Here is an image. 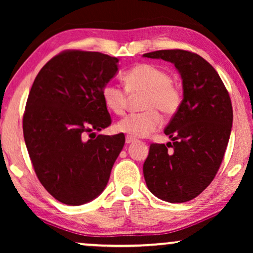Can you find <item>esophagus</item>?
<instances>
[{
	"instance_id": "esophagus-1",
	"label": "esophagus",
	"mask_w": 253,
	"mask_h": 253,
	"mask_svg": "<svg viewBox=\"0 0 253 253\" xmlns=\"http://www.w3.org/2000/svg\"><path fill=\"white\" fill-rule=\"evenodd\" d=\"M133 141H134V139L132 137H129V136L126 137V144H131V143H133Z\"/></svg>"
}]
</instances>
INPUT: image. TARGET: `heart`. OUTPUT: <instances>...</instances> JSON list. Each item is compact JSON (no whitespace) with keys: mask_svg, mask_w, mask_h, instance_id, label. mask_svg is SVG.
<instances>
[{"mask_svg":"<svg viewBox=\"0 0 253 253\" xmlns=\"http://www.w3.org/2000/svg\"><path fill=\"white\" fill-rule=\"evenodd\" d=\"M126 89L132 94L145 93L141 113L130 114L116 124L119 132L132 138H143L161 126V115L172 116L182 102L181 91L171 83V77L164 69L152 64H139L124 75ZM102 100L107 109L117 115L124 113L127 93L121 86L108 83L102 88Z\"/></svg>","mask_w":253,"mask_h":253,"instance_id":"obj_1","label":"heart"}]
</instances>
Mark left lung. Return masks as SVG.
I'll return each instance as SVG.
<instances>
[{"instance_id": "8db88e82", "label": "left lung", "mask_w": 253, "mask_h": 253, "mask_svg": "<svg viewBox=\"0 0 253 253\" xmlns=\"http://www.w3.org/2000/svg\"><path fill=\"white\" fill-rule=\"evenodd\" d=\"M175 65L183 100L165 129L171 143L152 144L143 171L159 199L185 203L200 195L219 170L233 126V107L220 76L202 56L182 49L143 55Z\"/></svg>"}]
</instances>
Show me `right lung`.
<instances>
[{"mask_svg": "<svg viewBox=\"0 0 253 253\" xmlns=\"http://www.w3.org/2000/svg\"><path fill=\"white\" fill-rule=\"evenodd\" d=\"M117 63L98 51H63L43 65L30 91L23 119L27 151L41 184L65 205L101 195L126 143L123 133H95L112 123L102 88L119 72Z\"/></svg>", "mask_w": 253, "mask_h": 253, "instance_id": "add662e5", "label": "right lung"}]
</instances>
